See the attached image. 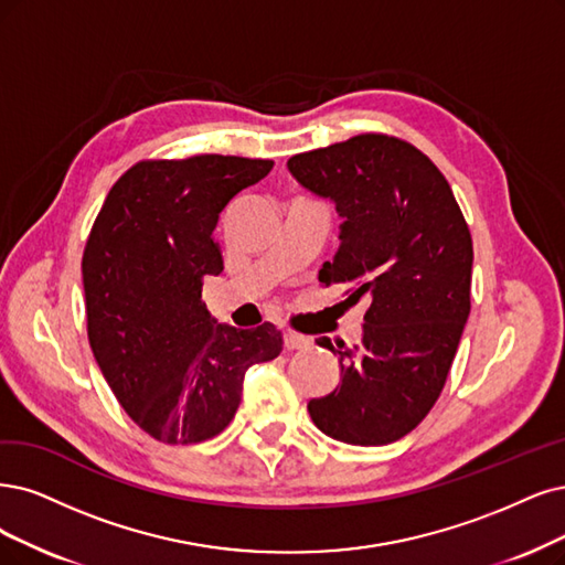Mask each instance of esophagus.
<instances>
[{
    "mask_svg": "<svg viewBox=\"0 0 565 565\" xmlns=\"http://www.w3.org/2000/svg\"><path fill=\"white\" fill-rule=\"evenodd\" d=\"M307 347H309V340L305 335H298V332H294V330L284 332V349L296 351V349H307Z\"/></svg>",
    "mask_w": 565,
    "mask_h": 565,
    "instance_id": "esophagus-1",
    "label": "esophagus"
}]
</instances>
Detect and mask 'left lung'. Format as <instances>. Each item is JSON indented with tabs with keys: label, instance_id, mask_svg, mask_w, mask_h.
<instances>
[{
	"label": "left lung",
	"instance_id": "left-lung-1",
	"mask_svg": "<svg viewBox=\"0 0 565 565\" xmlns=\"http://www.w3.org/2000/svg\"><path fill=\"white\" fill-rule=\"evenodd\" d=\"M286 167L342 218L319 279L347 286L344 302H370L359 347L317 340L338 353L340 384L307 403L309 416L332 440L391 445L447 382L470 315V230L443 172L407 141L361 135Z\"/></svg>",
	"mask_w": 565,
	"mask_h": 565
}]
</instances>
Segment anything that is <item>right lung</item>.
Returning <instances> with one entry per match:
<instances>
[{
    "label": "right lung",
    "instance_id": "add662e5",
    "mask_svg": "<svg viewBox=\"0 0 565 565\" xmlns=\"http://www.w3.org/2000/svg\"><path fill=\"white\" fill-rule=\"evenodd\" d=\"M275 162L193 156L139 162L104 200L83 254L88 340L130 419L164 445L218 435L250 365L279 356L281 332L218 323L202 277L221 275V214Z\"/></svg>",
    "mask_w": 565,
    "mask_h": 565
}]
</instances>
